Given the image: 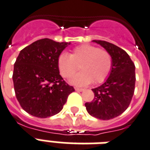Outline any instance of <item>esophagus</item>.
Masks as SVG:
<instances>
[{
	"label": "esophagus",
	"mask_w": 150,
	"mask_h": 150,
	"mask_svg": "<svg viewBox=\"0 0 150 150\" xmlns=\"http://www.w3.org/2000/svg\"><path fill=\"white\" fill-rule=\"evenodd\" d=\"M75 90L77 91V92H82V91H84V88H75Z\"/></svg>",
	"instance_id": "obj_1"
}]
</instances>
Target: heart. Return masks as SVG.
<instances>
[{"mask_svg": "<svg viewBox=\"0 0 150 150\" xmlns=\"http://www.w3.org/2000/svg\"><path fill=\"white\" fill-rule=\"evenodd\" d=\"M57 65L60 74L65 78L74 76L79 66L81 72L72 79L74 84L84 86L92 81L98 84L104 81L111 74L112 57L107 50L84 44L74 48L70 54L61 53Z\"/></svg>", "mask_w": 150, "mask_h": 150, "instance_id": "1", "label": "heart"}]
</instances>
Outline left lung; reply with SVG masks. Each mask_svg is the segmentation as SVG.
<instances>
[{
    "mask_svg": "<svg viewBox=\"0 0 150 150\" xmlns=\"http://www.w3.org/2000/svg\"><path fill=\"white\" fill-rule=\"evenodd\" d=\"M112 57V69L102 85L92 88L94 99L85 103L92 116L108 120L119 116L129 107L135 88V66L124 50L102 40H93Z\"/></svg>",
    "mask_w": 150,
    "mask_h": 150,
    "instance_id": "left-lung-1",
    "label": "left lung"
}]
</instances>
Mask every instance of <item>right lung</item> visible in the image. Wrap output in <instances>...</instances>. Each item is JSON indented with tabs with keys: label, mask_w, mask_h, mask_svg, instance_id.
I'll list each match as a JSON object with an SVG mask.
<instances>
[{
	"label": "right lung",
	"mask_w": 150,
	"mask_h": 150,
	"mask_svg": "<svg viewBox=\"0 0 150 150\" xmlns=\"http://www.w3.org/2000/svg\"><path fill=\"white\" fill-rule=\"evenodd\" d=\"M69 42L42 39L23 48L14 64L12 80L21 108L33 116L47 118L60 112L74 92L59 74L57 60Z\"/></svg>",
	"instance_id": "obj_1"
}]
</instances>
